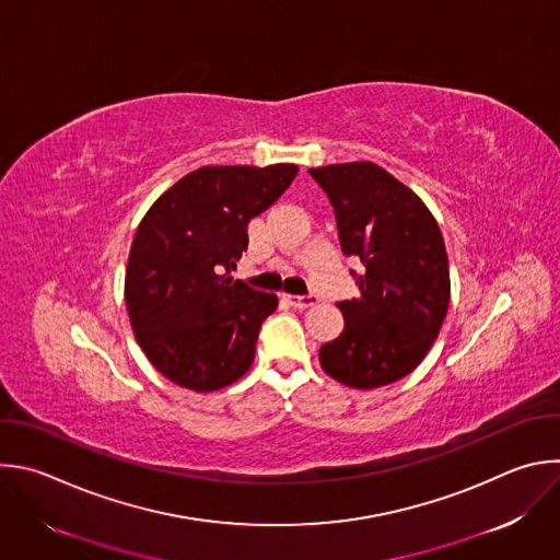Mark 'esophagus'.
Returning a JSON list of instances; mask_svg holds the SVG:
<instances>
[{"mask_svg":"<svg viewBox=\"0 0 560 560\" xmlns=\"http://www.w3.org/2000/svg\"><path fill=\"white\" fill-rule=\"evenodd\" d=\"M283 301H288L290 305H294V307H310V305H314L318 299L314 296V294H307V296H301V294H283Z\"/></svg>","mask_w":560,"mask_h":560,"instance_id":"1","label":"esophagus"}]
</instances>
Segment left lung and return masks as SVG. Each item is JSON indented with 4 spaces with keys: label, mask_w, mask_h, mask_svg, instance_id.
Returning a JSON list of instances; mask_svg holds the SVG:
<instances>
[{
    "label": "left lung",
    "mask_w": 560,
    "mask_h": 560,
    "mask_svg": "<svg viewBox=\"0 0 560 560\" xmlns=\"http://www.w3.org/2000/svg\"><path fill=\"white\" fill-rule=\"evenodd\" d=\"M327 194L342 253L364 264L360 296L338 303L342 334L325 342V374L351 389L392 385L424 360L451 301L448 255L429 207L374 162L310 168Z\"/></svg>",
    "instance_id": "left-lung-1"
}]
</instances>
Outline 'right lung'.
Here are the masks:
<instances>
[{"instance_id":"add662e5","label":"right lung","mask_w":560,"mask_h":560,"mask_svg":"<svg viewBox=\"0 0 560 560\" xmlns=\"http://www.w3.org/2000/svg\"><path fill=\"white\" fill-rule=\"evenodd\" d=\"M296 171L283 162L200 166L140 220L125 270L127 314L149 362L177 387L218 392L250 369L259 327L279 299L229 272L248 246V222Z\"/></svg>"}]
</instances>
